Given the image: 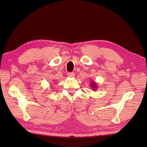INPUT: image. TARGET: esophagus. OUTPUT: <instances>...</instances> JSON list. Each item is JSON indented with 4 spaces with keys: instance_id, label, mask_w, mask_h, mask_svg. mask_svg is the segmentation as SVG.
Masks as SVG:
<instances>
[{
    "instance_id": "esophagus-1",
    "label": "esophagus",
    "mask_w": 147,
    "mask_h": 147,
    "mask_svg": "<svg viewBox=\"0 0 147 147\" xmlns=\"http://www.w3.org/2000/svg\"><path fill=\"white\" fill-rule=\"evenodd\" d=\"M67 75L69 77H73L74 76V73L73 72H70V73H68Z\"/></svg>"
}]
</instances>
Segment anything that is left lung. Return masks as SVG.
Listing matches in <instances>:
<instances>
[{
  "label": "left lung",
  "mask_w": 147,
  "mask_h": 147,
  "mask_svg": "<svg viewBox=\"0 0 147 147\" xmlns=\"http://www.w3.org/2000/svg\"><path fill=\"white\" fill-rule=\"evenodd\" d=\"M92 83H93V82H92ZM92 85H93V86H93V88L95 89V88H96V84H95V83H92Z\"/></svg>",
  "instance_id": "left-lung-1"
}]
</instances>
